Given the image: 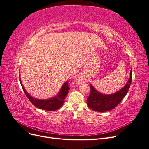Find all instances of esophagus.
<instances>
[{
    "label": "esophagus",
    "mask_w": 149,
    "mask_h": 149,
    "mask_svg": "<svg viewBox=\"0 0 149 149\" xmlns=\"http://www.w3.org/2000/svg\"><path fill=\"white\" fill-rule=\"evenodd\" d=\"M76 82L77 84H79V83H82V79L81 78L79 77H77L76 79Z\"/></svg>",
    "instance_id": "obj_1"
}]
</instances>
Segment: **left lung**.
Returning <instances> with one entry per match:
<instances>
[{
    "label": "left lung",
    "instance_id": "left-lung-1",
    "mask_svg": "<svg viewBox=\"0 0 149 149\" xmlns=\"http://www.w3.org/2000/svg\"><path fill=\"white\" fill-rule=\"evenodd\" d=\"M132 69L130 72V76L127 83L119 91L111 94H104L94 88L90 84V94L87 99V104L89 107L94 111L106 112L114 109L123 100L127 94L132 82Z\"/></svg>",
    "mask_w": 149,
    "mask_h": 149
}]
</instances>
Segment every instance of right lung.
<instances>
[{
    "mask_svg": "<svg viewBox=\"0 0 149 149\" xmlns=\"http://www.w3.org/2000/svg\"><path fill=\"white\" fill-rule=\"evenodd\" d=\"M20 81L22 88L23 89L26 96L28 97L30 101L32 103L35 107L39 108V109L46 111H56L59 109V108L63 104V102L65 101L64 100L65 99L67 94L68 93L70 89L68 86V81H66L63 84L60 91L57 94L56 96H54L52 98L47 99V100H38V99L34 98L31 96H30L29 93H27V91H26L23 84L21 83L20 78Z\"/></svg>",
    "mask_w": 149,
    "mask_h": 149,
    "instance_id": "right-lung-1",
    "label": "right lung"
}]
</instances>
